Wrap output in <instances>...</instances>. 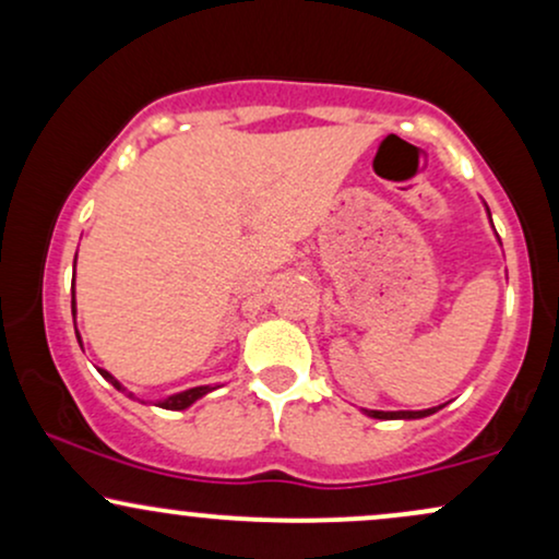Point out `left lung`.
I'll return each instance as SVG.
<instances>
[{"label": "left lung", "instance_id": "obj_1", "mask_svg": "<svg viewBox=\"0 0 559 559\" xmlns=\"http://www.w3.org/2000/svg\"><path fill=\"white\" fill-rule=\"evenodd\" d=\"M486 213H489V207H486ZM441 407H444V404H439V407H428V409H394V413H383V409H362V413L376 420H420V418H428V415H433L436 409Z\"/></svg>", "mask_w": 559, "mask_h": 559}]
</instances>
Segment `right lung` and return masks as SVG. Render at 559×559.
<instances>
[{"instance_id": "1", "label": "right lung", "mask_w": 559, "mask_h": 559, "mask_svg": "<svg viewBox=\"0 0 559 559\" xmlns=\"http://www.w3.org/2000/svg\"><path fill=\"white\" fill-rule=\"evenodd\" d=\"M73 267H75V262H73ZM73 320H75V275H73ZM75 336H79V344H81V333L79 331H75ZM99 373L105 376V381H110L115 389L131 396V400L146 404V400H141V396L133 394V391H128L112 373H107V370H99ZM210 391H215V386H194V389L178 391V394H170V396H165V400H157V402H150V404H157V407H163V409H186V407H191V404H194L197 400H202L204 394H210Z\"/></svg>"}]
</instances>
